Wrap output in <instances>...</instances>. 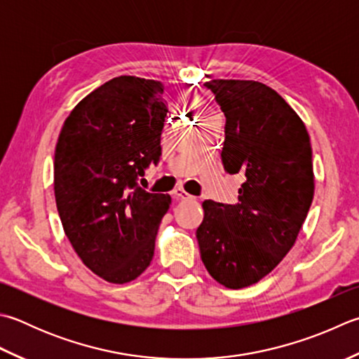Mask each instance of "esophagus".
Instances as JSON below:
<instances>
[{
    "mask_svg": "<svg viewBox=\"0 0 359 359\" xmlns=\"http://www.w3.org/2000/svg\"><path fill=\"white\" fill-rule=\"evenodd\" d=\"M172 194H174L175 198H177V199H184V201H187V199H193V196H191V194H188L184 188H175L174 191H172Z\"/></svg>",
    "mask_w": 359,
    "mask_h": 359,
    "instance_id": "34e87169",
    "label": "esophagus"
}]
</instances>
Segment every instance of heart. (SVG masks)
Here are the masks:
<instances>
[{
  "label": "heart",
  "instance_id": "1",
  "mask_svg": "<svg viewBox=\"0 0 359 359\" xmlns=\"http://www.w3.org/2000/svg\"><path fill=\"white\" fill-rule=\"evenodd\" d=\"M201 110H202V109H201Z\"/></svg>",
  "mask_w": 359,
  "mask_h": 359
}]
</instances>
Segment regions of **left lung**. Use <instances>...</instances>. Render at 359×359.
I'll use <instances>...</instances> for the list:
<instances>
[{
	"label": "left lung",
	"mask_w": 359,
	"mask_h": 359,
	"mask_svg": "<svg viewBox=\"0 0 359 359\" xmlns=\"http://www.w3.org/2000/svg\"><path fill=\"white\" fill-rule=\"evenodd\" d=\"M203 86L226 115L224 170L245 179L235 203L203 201L196 238L210 276L240 290L268 276L297 240L314 196L311 143L291 105L264 83Z\"/></svg>",
	"instance_id": "8db88e82"
}]
</instances>
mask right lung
Segmentation results:
<instances>
[{
  "label": "right lung",
  "instance_id": "right-lung-1",
  "mask_svg": "<svg viewBox=\"0 0 359 359\" xmlns=\"http://www.w3.org/2000/svg\"><path fill=\"white\" fill-rule=\"evenodd\" d=\"M168 114L163 83L114 77L63 123L54 154V194L63 230L82 263L110 283H128L151 264L170 194L138 179L161 156Z\"/></svg>",
  "mask_w": 359,
  "mask_h": 359
}]
</instances>
